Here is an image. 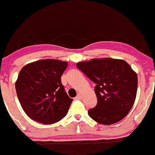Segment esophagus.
Listing matches in <instances>:
<instances>
[{
	"mask_svg": "<svg viewBox=\"0 0 155 155\" xmlns=\"http://www.w3.org/2000/svg\"><path fill=\"white\" fill-rule=\"evenodd\" d=\"M75 98H76V99H77V100H81V98H82V96H81V94L80 93V92H78V95H77V96H76Z\"/></svg>",
	"mask_w": 155,
	"mask_h": 155,
	"instance_id": "obj_1",
	"label": "esophagus"
}]
</instances>
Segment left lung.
I'll list each match as a JSON object with an SVG mask.
<instances>
[{"mask_svg":"<svg viewBox=\"0 0 155 155\" xmlns=\"http://www.w3.org/2000/svg\"><path fill=\"white\" fill-rule=\"evenodd\" d=\"M76 66L96 84L95 92L98 103L88 111L94 121L113 125L125 117L136 99L137 73L123 60L92 59L79 62Z\"/></svg>","mask_w":155,"mask_h":155,"instance_id":"8db88e82","label":"left lung"}]
</instances>
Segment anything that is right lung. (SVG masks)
I'll return each mask as SVG.
<instances>
[{"mask_svg": "<svg viewBox=\"0 0 155 155\" xmlns=\"http://www.w3.org/2000/svg\"><path fill=\"white\" fill-rule=\"evenodd\" d=\"M67 66V62L46 59L27 64L21 69L15 89L24 111L30 119L49 125L67 114L73 101L61 83Z\"/></svg>", "mask_w": 155, "mask_h": 155, "instance_id": "1", "label": "right lung"}]
</instances>
